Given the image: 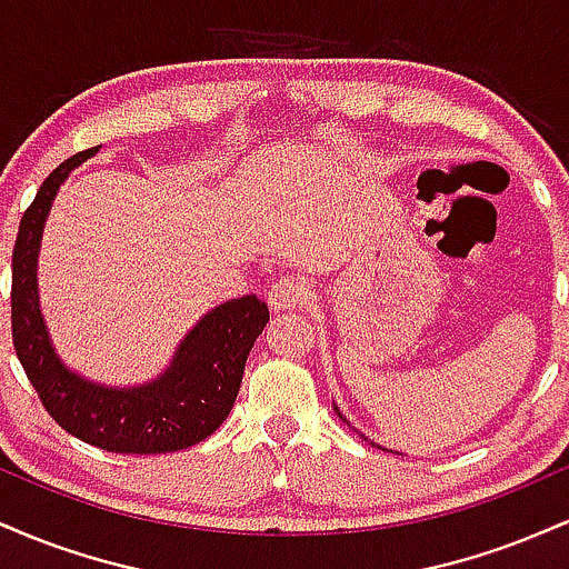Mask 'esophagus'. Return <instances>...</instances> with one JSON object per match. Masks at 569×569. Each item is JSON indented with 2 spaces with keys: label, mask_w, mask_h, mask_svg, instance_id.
Wrapping results in <instances>:
<instances>
[{
  "label": "esophagus",
  "mask_w": 569,
  "mask_h": 569,
  "mask_svg": "<svg viewBox=\"0 0 569 569\" xmlns=\"http://www.w3.org/2000/svg\"><path fill=\"white\" fill-rule=\"evenodd\" d=\"M305 297H307L305 280L283 276L270 286V291H267V305H270V310H276V312L293 310V307H299L305 302Z\"/></svg>",
  "instance_id": "obj_1"
}]
</instances>
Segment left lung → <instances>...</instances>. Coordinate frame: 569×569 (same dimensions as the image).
Returning a JSON list of instances; mask_svg holds the SVG:
<instances>
[{"label":"left lung","mask_w":569,"mask_h":569,"mask_svg":"<svg viewBox=\"0 0 569 569\" xmlns=\"http://www.w3.org/2000/svg\"><path fill=\"white\" fill-rule=\"evenodd\" d=\"M335 411H337V415H339V417H342V411H339L337 407H335ZM342 420H345V417H342ZM361 436H363V433H361ZM363 439H367V436H363ZM371 443H375V441H371Z\"/></svg>","instance_id":"left-lung-1"}]
</instances>
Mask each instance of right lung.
<instances>
[{"label":"right lung","instance_id":"add662e5","mask_svg":"<svg viewBox=\"0 0 569 569\" xmlns=\"http://www.w3.org/2000/svg\"><path fill=\"white\" fill-rule=\"evenodd\" d=\"M98 149L61 162L26 208L12 251V345L42 407L67 433L107 452H179L208 439L227 420L246 358L270 321V310L257 293L217 305L187 331L171 363L149 382L117 388L69 369L39 310L37 262L58 189Z\"/></svg>","mask_w":569,"mask_h":569}]
</instances>
